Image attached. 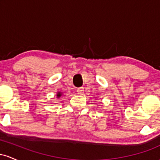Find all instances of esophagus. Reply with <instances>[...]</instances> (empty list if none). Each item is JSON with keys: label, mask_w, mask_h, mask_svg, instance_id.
<instances>
[{"label": "esophagus", "mask_w": 160, "mask_h": 160, "mask_svg": "<svg viewBox=\"0 0 160 160\" xmlns=\"http://www.w3.org/2000/svg\"><path fill=\"white\" fill-rule=\"evenodd\" d=\"M77 92H78V93L79 95H83L84 89H83V88H80V89H78Z\"/></svg>", "instance_id": "esophagus-1"}]
</instances>
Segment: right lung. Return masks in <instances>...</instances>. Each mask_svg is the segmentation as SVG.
I'll use <instances>...</instances> for the list:
<instances>
[{
  "instance_id": "1",
  "label": "right lung",
  "mask_w": 160,
  "mask_h": 160,
  "mask_svg": "<svg viewBox=\"0 0 160 160\" xmlns=\"http://www.w3.org/2000/svg\"><path fill=\"white\" fill-rule=\"evenodd\" d=\"M61 92H58V94H57V97H58V98H59L60 96H61Z\"/></svg>"
}]
</instances>
